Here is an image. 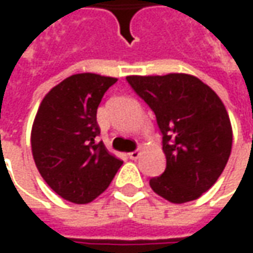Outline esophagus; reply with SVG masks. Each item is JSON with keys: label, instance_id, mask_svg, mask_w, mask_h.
Instances as JSON below:
<instances>
[{"label": "esophagus", "instance_id": "1", "mask_svg": "<svg viewBox=\"0 0 253 253\" xmlns=\"http://www.w3.org/2000/svg\"><path fill=\"white\" fill-rule=\"evenodd\" d=\"M139 156H141V152L139 151H133V152H129V153H128V158H129V159H132V161H136Z\"/></svg>", "mask_w": 253, "mask_h": 253}]
</instances>
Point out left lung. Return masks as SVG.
I'll use <instances>...</instances> for the list:
<instances>
[{
    "label": "left lung",
    "mask_w": 253,
    "mask_h": 253,
    "mask_svg": "<svg viewBox=\"0 0 253 253\" xmlns=\"http://www.w3.org/2000/svg\"><path fill=\"white\" fill-rule=\"evenodd\" d=\"M132 90L156 115L166 169L149 180L170 203L199 199L218 180L232 148L228 112L219 97L194 76H128Z\"/></svg>",
    "instance_id": "8db88e82"
}]
</instances>
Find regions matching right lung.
Masks as SVG:
<instances>
[{
    "label": "right lung",
    "mask_w": 253,
    "mask_h": 253,
    "mask_svg": "<svg viewBox=\"0 0 253 253\" xmlns=\"http://www.w3.org/2000/svg\"><path fill=\"white\" fill-rule=\"evenodd\" d=\"M117 79L73 74L44 95L35 117L31 145L36 168L62 199L87 204L110 186L124 162L102 142L97 108Z\"/></svg>",
    "instance_id": "right-lung-1"
}]
</instances>
